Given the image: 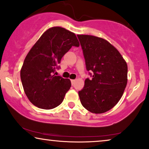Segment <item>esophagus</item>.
Segmentation results:
<instances>
[{
	"instance_id": "1",
	"label": "esophagus",
	"mask_w": 149,
	"mask_h": 149,
	"mask_svg": "<svg viewBox=\"0 0 149 149\" xmlns=\"http://www.w3.org/2000/svg\"><path fill=\"white\" fill-rule=\"evenodd\" d=\"M74 81H75V80H74V79H71V83H72V84H74Z\"/></svg>"
}]
</instances>
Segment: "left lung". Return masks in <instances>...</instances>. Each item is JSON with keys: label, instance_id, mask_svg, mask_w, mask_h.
I'll return each mask as SVG.
<instances>
[{"label": "left lung", "instance_id": "8db88e82", "mask_svg": "<svg viewBox=\"0 0 149 149\" xmlns=\"http://www.w3.org/2000/svg\"><path fill=\"white\" fill-rule=\"evenodd\" d=\"M86 61V69L92 71V79L85 80L79 92L81 103L92 113H102L114 107L127 84L126 61L107 40L90 35H77Z\"/></svg>", "mask_w": 149, "mask_h": 149}]
</instances>
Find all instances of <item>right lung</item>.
Here are the masks:
<instances>
[{"instance_id": "add662e5", "label": "right lung", "mask_w": 149, "mask_h": 149, "mask_svg": "<svg viewBox=\"0 0 149 149\" xmlns=\"http://www.w3.org/2000/svg\"><path fill=\"white\" fill-rule=\"evenodd\" d=\"M79 45L74 33L60 26L50 28L42 35L20 70L23 89L31 103L44 109H53L62 103L71 82L54 72L63 56L72 46Z\"/></svg>"}]
</instances>
